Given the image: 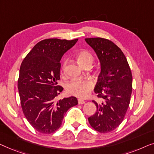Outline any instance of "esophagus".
Listing matches in <instances>:
<instances>
[{
	"label": "esophagus",
	"mask_w": 154,
	"mask_h": 154,
	"mask_svg": "<svg viewBox=\"0 0 154 154\" xmlns=\"http://www.w3.org/2000/svg\"><path fill=\"white\" fill-rule=\"evenodd\" d=\"M78 103H79V105H83V104L85 103V101H84V100L78 99Z\"/></svg>",
	"instance_id": "esophagus-1"
}]
</instances>
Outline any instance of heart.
<instances>
[{
    "mask_svg": "<svg viewBox=\"0 0 154 154\" xmlns=\"http://www.w3.org/2000/svg\"><path fill=\"white\" fill-rule=\"evenodd\" d=\"M77 58L79 63L82 67H85L88 64H92L94 61V56L92 54L87 50L81 51L78 53ZM67 62L63 63L61 72H63L66 66ZM94 84L90 79L73 80L67 84L66 91L68 94L76 96L80 98H86L89 96L90 93L93 90Z\"/></svg>",
    "mask_w": 154,
    "mask_h": 154,
    "instance_id": "1",
    "label": "heart"
}]
</instances>
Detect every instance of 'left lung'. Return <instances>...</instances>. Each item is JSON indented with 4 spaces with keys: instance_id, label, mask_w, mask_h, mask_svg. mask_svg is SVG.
I'll return each instance as SVG.
<instances>
[{
    "instance_id": "obj_1",
    "label": "left lung",
    "mask_w": 154,
    "mask_h": 154,
    "mask_svg": "<svg viewBox=\"0 0 154 154\" xmlns=\"http://www.w3.org/2000/svg\"><path fill=\"white\" fill-rule=\"evenodd\" d=\"M94 49L101 64V72L94 88L101 102L93 100L97 107L88 122L101 133L116 129L128 109L133 88V76L126 57L111 40L102 38H85Z\"/></svg>"
}]
</instances>
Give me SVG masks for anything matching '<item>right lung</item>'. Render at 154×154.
Here are the masks:
<instances>
[{"label": "right lung", "mask_w": 154, "mask_h": 154, "mask_svg": "<svg viewBox=\"0 0 154 154\" xmlns=\"http://www.w3.org/2000/svg\"><path fill=\"white\" fill-rule=\"evenodd\" d=\"M77 40H41L21 63L18 79L21 109L30 124L39 133H54L61 125L66 112L78 104L73 96L55 100L63 89L57 83L60 79V60Z\"/></svg>", "instance_id": "obj_1"}]
</instances>
